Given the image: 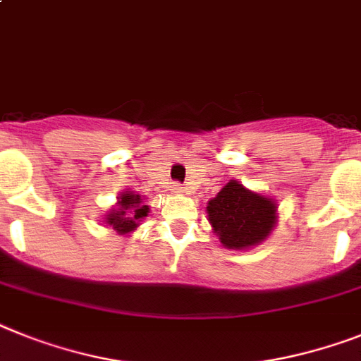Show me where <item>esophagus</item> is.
<instances>
[{"instance_id":"esophagus-1","label":"esophagus","mask_w":361,"mask_h":361,"mask_svg":"<svg viewBox=\"0 0 361 361\" xmlns=\"http://www.w3.org/2000/svg\"><path fill=\"white\" fill-rule=\"evenodd\" d=\"M171 190H172V195H181V192H183V187H180L178 183H174V185L171 187Z\"/></svg>"}]
</instances>
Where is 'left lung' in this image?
<instances>
[{
    "label": "left lung",
    "instance_id": "8db88e82",
    "mask_svg": "<svg viewBox=\"0 0 361 361\" xmlns=\"http://www.w3.org/2000/svg\"><path fill=\"white\" fill-rule=\"evenodd\" d=\"M207 216L224 247L250 250L269 237L277 224V204L231 180L207 204Z\"/></svg>",
    "mask_w": 361,
    "mask_h": 361
}]
</instances>
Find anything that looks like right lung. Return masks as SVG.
<instances>
[{
	"label": "right lung",
	"mask_w": 361,
	"mask_h": 361,
	"mask_svg": "<svg viewBox=\"0 0 361 361\" xmlns=\"http://www.w3.org/2000/svg\"><path fill=\"white\" fill-rule=\"evenodd\" d=\"M150 207L143 204V198L134 190H126L117 196V207L106 214L104 222L111 226L119 235H128L139 226V222L148 214Z\"/></svg>",
	"instance_id": "add662e5"
}]
</instances>
